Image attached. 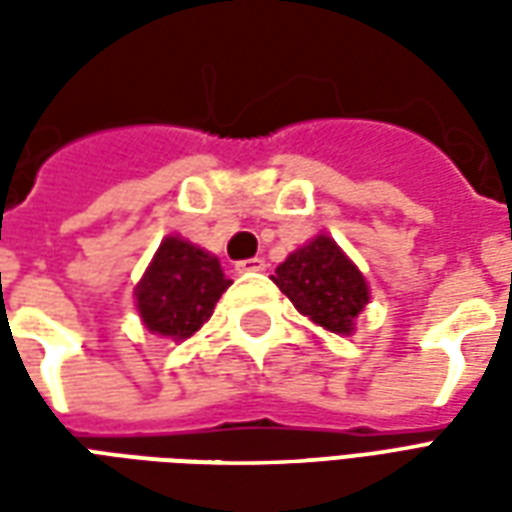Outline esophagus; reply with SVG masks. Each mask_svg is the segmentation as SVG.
I'll return each instance as SVG.
<instances>
[{
    "instance_id": "obj_1",
    "label": "esophagus",
    "mask_w": 512,
    "mask_h": 512,
    "mask_svg": "<svg viewBox=\"0 0 512 512\" xmlns=\"http://www.w3.org/2000/svg\"><path fill=\"white\" fill-rule=\"evenodd\" d=\"M235 271H238V274H246V271H266V260H263V257L238 260V263H235Z\"/></svg>"
}]
</instances>
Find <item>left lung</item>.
<instances>
[{"label": "left lung", "mask_w": 512, "mask_h": 512, "mask_svg": "<svg viewBox=\"0 0 512 512\" xmlns=\"http://www.w3.org/2000/svg\"><path fill=\"white\" fill-rule=\"evenodd\" d=\"M271 279L301 315L334 334L354 332V321L370 301L362 271L334 244V238L323 233L288 255Z\"/></svg>", "instance_id": "left-lung-1"}]
</instances>
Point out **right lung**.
<instances>
[{"instance_id": "1", "label": "right lung", "mask_w": 512, "mask_h": 512, "mask_svg": "<svg viewBox=\"0 0 512 512\" xmlns=\"http://www.w3.org/2000/svg\"><path fill=\"white\" fill-rule=\"evenodd\" d=\"M230 288L219 257L167 235L136 282V310L147 332L169 340H186L213 315L216 301Z\"/></svg>"}]
</instances>
